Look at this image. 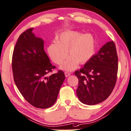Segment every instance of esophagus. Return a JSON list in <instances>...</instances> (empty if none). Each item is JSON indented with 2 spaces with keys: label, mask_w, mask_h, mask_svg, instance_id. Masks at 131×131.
Listing matches in <instances>:
<instances>
[{
  "label": "esophagus",
  "mask_w": 131,
  "mask_h": 131,
  "mask_svg": "<svg viewBox=\"0 0 131 131\" xmlns=\"http://www.w3.org/2000/svg\"><path fill=\"white\" fill-rule=\"evenodd\" d=\"M71 75V73H69V72H65V75L66 77H68L69 76H70Z\"/></svg>",
  "instance_id": "obj_1"
}]
</instances>
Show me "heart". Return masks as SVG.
<instances>
[{
  "mask_svg": "<svg viewBox=\"0 0 131 131\" xmlns=\"http://www.w3.org/2000/svg\"><path fill=\"white\" fill-rule=\"evenodd\" d=\"M69 56L60 66L64 71H73L78 64L89 62L95 53V39L89 33L81 34L76 30H67L59 35L57 42L48 47V52L54 63L60 65L68 56Z\"/></svg>",
  "mask_w": 131,
  "mask_h": 131,
  "instance_id": "heart-1",
  "label": "heart"
}]
</instances>
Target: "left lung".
<instances>
[{"label":"left lung","instance_id":"left-lung-1","mask_svg":"<svg viewBox=\"0 0 131 131\" xmlns=\"http://www.w3.org/2000/svg\"><path fill=\"white\" fill-rule=\"evenodd\" d=\"M118 59L115 45L107 42L83 67L75 72L79 80L78 99L86 105L103 102L114 89L117 79Z\"/></svg>","mask_w":131,"mask_h":131}]
</instances>
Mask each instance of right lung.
I'll list each match as a JSON object with an SVG mask.
<instances>
[{"mask_svg": "<svg viewBox=\"0 0 131 131\" xmlns=\"http://www.w3.org/2000/svg\"><path fill=\"white\" fill-rule=\"evenodd\" d=\"M33 29L23 32L15 45L12 63L13 79L19 92L30 105L46 109L55 103L65 77L60 70L47 76L55 66L45 52L43 40L35 36Z\"/></svg>", "mask_w": 131, "mask_h": 131, "instance_id": "obj_1", "label": "right lung"}]
</instances>
